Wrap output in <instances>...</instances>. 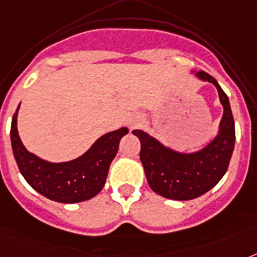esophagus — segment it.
<instances>
[{
    "mask_svg": "<svg viewBox=\"0 0 257 257\" xmlns=\"http://www.w3.org/2000/svg\"><path fill=\"white\" fill-rule=\"evenodd\" d=\"M143 122H144V118H143V116H140V114H136V116H133L132 118L129 120V126H131V129L137 128V126H140Z\"/></svg>",
    "mask_w": 257,
    "mask_h": 257,
    "instance_id": "34e87169",
    "label": "esophagus"
}]
</instances>
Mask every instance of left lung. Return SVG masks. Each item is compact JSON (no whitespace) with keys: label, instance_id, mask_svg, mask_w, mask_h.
Here are the masks:
<instances>
[{"label":"left lung","instance_id":"8db88e82","mask_svg":"<svg viewBox=\"0 0 257 257\" xmlns=\"http://www.w3.org/2000/svg\"><path fill=\"white\" fill-rule=\"evenodd\" d=\"M195 74L216 86L224 109L219 132L209 144L197 152L184 153L165 147L141 129L132 132L141 143L140 160L149 187L167 199L192 200L207 193L225 175L235 148V121L228 96L211 74L203 70Z\"/></svg>","mask_w":257,"mask_h":257}]
</instances>
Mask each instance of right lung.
I'll return each instance as SVG.
<instances>
[{
  "instance_id": "obj_1",
  "label": "right lung",
  "mask_w": 257,
  "mask_h": 257,
  "mask_svg": "<svg viewBox=\"0 0 257 257\" xmlns=\"http://www.w3.org/2000/svg\"><path fill=\"white\" fill-rule=\"evenodd\" d=\"M18 108L12 120L10 140L18 169L30 187L57 203L73 204L94 197L104 188L120 140L129 129L124 126L105 133L74 160L50 163L30 153L22 144L17 129Z\"/></svg>"
}]
</instances>
